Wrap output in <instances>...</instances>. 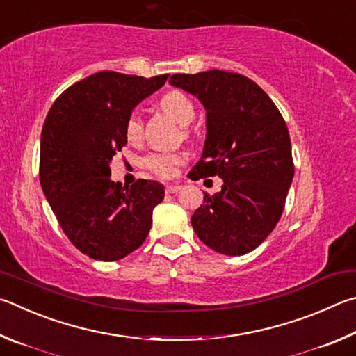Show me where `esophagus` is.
<instances>
[{
    "label": "esophagus",
    "mask_w": 356,
    "mask_h": 356,
    "mask_svg": "<svg viewBox=\"0 0 356 356\" xmlns=\"http://www.w3.org/2000/svg\"><path fill=\"white\" fill-rule=\"evenodd\" d=\"M178 191H181V186H179V184H168V186H165L167 194H177Z\"/></svg>",
    "instance_id": "34e87169"
}]
</instances>
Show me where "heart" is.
I'll return each mask as SVG.
<instances>
[{
	"label": "heart",
	"mask_w": 356,
	"mask_h": 356,
	"mask_svg": "<svg viewBox=\"0 0 356 356\" xmlns=\"http://www.w3.org/2000/svg\"><path fill=\"white\" fill-rule=\"evenodd\" d=\"M159 108L173 117L179 124H183V136L191 137L192 129L189 123L195 117V106L188 93L183 90L172 89L159 98ZM124 136L129 142H139L143 136V123L139 112L133 111L124 120ZM188 156L183 152H165L149 153L143 158V167L161 179H170L177 173V168L183 165Z\"/></svg>",
	"instance_id": "b5f03b06"
}]
</instances>
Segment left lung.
Returning a JSON list of instances; mask_svg holds the SVG:
<instances>
[{"label":"left lung","instance_id":"1","mask_svg":"<svg viewBox=\"0 0 356 356\" xmlns=\"http://www.w3.org/2000/svg\"><path fill=\"white\" fill-rule=\"evenodd\" d=\"M207 109V142L191 179L220 177L222 191L204 192L192 227L213 250L239 257L257 248L283 214L294 178L289 131L275 103L241 73H177L168 81Z\"/></svg>","mask_w":356,"mask_h":356}]
</instances>
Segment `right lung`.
I'll return each mask as SVG.
<instances>
[{
    "label": "right lung",
    "instance_id": "obj_1",
    "mask_svg": "<svg viewBox=\"0 0 356 356\" xmlns=\"http://www.w3.org/2000/svg\"><path fill=\"white\" fill-rule=\"evenodd\" d=\"M167 78L99 72L65 89L48 111L40 137L43 194L62 232L93 259L117 261L139 248L164 198V188L149 179L128 189L111 181L109 162L127 143L129 112Z\"/></svg>",
    "mask_w": 356,
    "mask_h": 356
}]
</instances>
